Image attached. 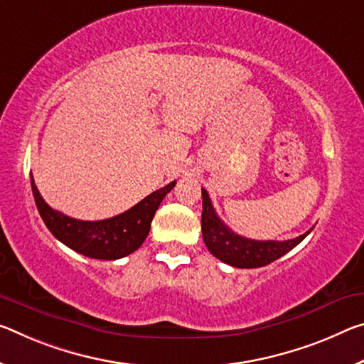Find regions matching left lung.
<instances>
[{"label": "left lung", "mask_w": 364, "mask_h": 364, "mask_svg": "<svg viewBox=\"0 0 364 364\" xmlns=\"http://www.w3.org/2000/svg\"><path fill=\"white\" fill-rule=\"evenodd\" d=\"M200 227H203V238L207 250L222 262L238 269H256L274 262L301 243L311 233V230H308L306 233L287 241H257L245 238L220 220L205 189H203Z\"/></svg>", "instance_id": "1"}]
</instances>
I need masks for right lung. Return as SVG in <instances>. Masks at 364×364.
<instances>
[{
	"label": "right lung",
	"mask_w": 364,
	"mask_h": 364,
	"mask_svg": "<svg viewBox=\"0 0 364 364\" xmlns=\"http://www.w3.org/2000/svg\"><path fill=\"white\" fill-rule=\"evenodd\" d=\"M32 194L37 209L47 228L63 245L79 255L103 261H114L131 255L144 243L151 230L152 218L166 194L175 188L176 181L157 189L129 210L105 220L87 222L68 217L45 203L36 181L31 176Z\"/></svg>",
	"instance_id": "add662e5"
}]
</instances>
